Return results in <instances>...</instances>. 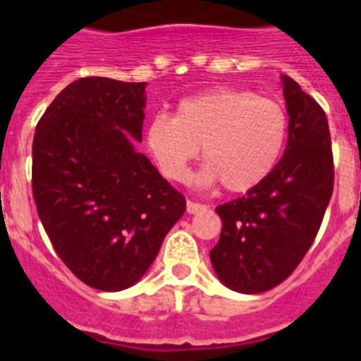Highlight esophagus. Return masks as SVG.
Returning a JSON list of instances; mask_svg holds the SVG:
<instances>
[{"instance_id": "1", "label": "esophagus", "mask_w": 361, "mask_h": 361, "mask_svg": "<svg viewBox=\"0 0 361 361\" xmlns=\"http://www.w3.org/2000/svg\"><path fill=\"white\" fill-rule=\"evenodd\" d=\"M186 209H188V213L195 215V213H200V212H204V209H206V204L195 202V200H188Z\"/></svg>"}]
</instances>
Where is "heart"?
I'll use <instances>...</instances> for the list:
<instances>
[{"label":"heart","mask_w":361,"mask_h":361,"mask_svg":"<svg viewBox=\"0 0 361 361\" xmlns=\"http://www.w3.org/2000/svg\"><path fill=\"white\" fill-rule=\"evenodd\" d=\"M288 126L276 99L219 86L180 99L173 117L153 116L146 124V146L166 178L184 183L202 145L204 180H220L228 191L242 193L275 170Z\"/></svg>","instance_id":"obj_1"}]
</instances>
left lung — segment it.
<instances>
[{
    "label": "left lung",
    "instance_id": "left-lung-1",
    "mask_svg": "<svg viewBox=\"0 0 361 361\" xmlns=\"http://www.w3.org/2000/svg\"><path fill=\"white\" fill-rule=\"evenodd\" d=\"M289 137L267 178L220 204L222 231L209 258L238 293L269 291L291 275L312 245L333 195L334 162L327 117L291 78H282Z\"/></svg>",
    "mask_w": 361,
    "mask_h": 361
}]
</instances>
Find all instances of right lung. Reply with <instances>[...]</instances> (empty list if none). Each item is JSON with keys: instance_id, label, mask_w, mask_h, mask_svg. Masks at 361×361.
Instances as JSON below:
<instances>
[{"instance_id": "add662e5", "label": "right lung", "mask_w": 361, "mask_h": 361, "mask_svg": "<svg viewBox=\"0 0 361 361\" xmlns=\"http://www.w3.org/2000/svg\"><path fill=\"white\" fill-rule=\"evenodd\" d=\"M145 82L81 78L44 110L32 142L37 215L65 266L101 291L145 275L186 212L142 141Z\"/></svg>"}]
</instances>
